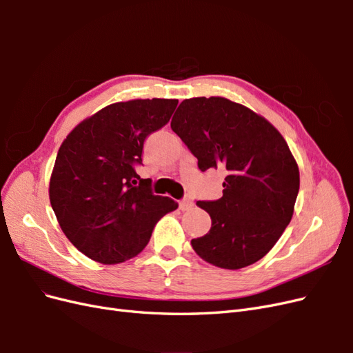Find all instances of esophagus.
<instances>
[{"label": "esophagus", "mask_w": 353, "mask_h": 353, "mask_svg": "<svg viewBox=\"0 0 353 353\" xmlns=\"http://www.w3.org/2000/svg\"><path fill=\"white\" fill-rule=\"evenodd\" d=\"M193 208V201H191V199H183L179 201V209L181 210H188Z\"/></svg>", "instance_id": "34e87169"}]
</instances>
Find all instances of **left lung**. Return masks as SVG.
Instances as JSON below:
<instances>
[{
	"instance_id": "8db88e82",
	"label": "left lung",
	"mask_w": 353,
	"mask_h": 353,
	"mask_svg": "<svg viewBox=\"0 0 353 353\" xmlns=\"http://www.w3.org/2000/svg\"><path fill=\"white\" fill-rule=\"evenodd\" d=\"M172 131L199 160V169H225L222 197L197 201L212 219L191 240L206 262L240 270L262 259L290 223L299 168L283 135L265 117L223 97L184 100Z\"/></svg>"
}]
</instances>
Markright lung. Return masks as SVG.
I'll return each instance as SVG.
<instances>
[{
	"label": "right lung",
	"mask_w": 353,
	"mask_h": 353,
	"mask_svg": "<svg viewBox=\"0 0 353 353\" xmlns=\"http://www.w3.org/2000/svg\"><path fill=\"white\" fill-rule=\"evenodd\" d=\"M178 100L113 103L87 117L61 143L50 179V201L70 243L92 261L113 265L134 258L150 241L157 221L178 208L141 179L143 145L165 126Z\"/></svg>",
	"instance_id": "1"
}]
</instances>
